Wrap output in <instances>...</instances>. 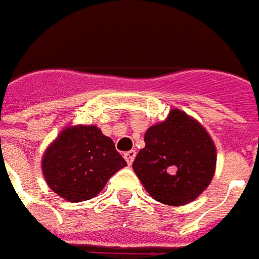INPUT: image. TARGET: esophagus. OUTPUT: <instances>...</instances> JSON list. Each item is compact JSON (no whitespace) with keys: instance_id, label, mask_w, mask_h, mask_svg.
Instances as JSON below:
<instances>
[{"instance_id":"obj_1","label":"esophagus","mask_w":259,"mask_h":259,"mask_svg":"<svg viewBox=\"0 0 259 259\" xmlns=\"http://www.w3.org/2000/svg\"><path fill=\"white\" fill-rule=\"evenodd\" d=\"M135 156H137V152H135V150H128V152L124 153V157H125V160L128 164H131V163L134 162Z\"/></svg>"}]
</instances>
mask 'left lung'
Returning a JSON list of instances; mask_svg holds the SVG:
<instances>
[{
  "label": "left lung",
  "instance_id": "obj_1",
  "mask_svg": "<svg viewBox=\"0 0 259 259\" xmlns=\"http://www.w3.org/2000/svg\"><path fill=\"white\" fill-rule=\"evenodd\" d=\"M144 139L133 168L153 199L181 206L206 190L216 170V146L201 122L173 109Z\"/></svg>",
  "mask_w": 259,
  "mask_h": 259
}]
</instances>
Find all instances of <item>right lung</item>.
<instances>
[{
  "label": "right lung",
  "mask_w": 259,
  "mask_h": 259,
  "mask_svg": "<svg viewBox=\"0 0 259 259\" xmlns=\"http://www.w3.org/2000/svg\"><path fill=\"white\" fill-rule=\"evenodd\" d=\"M113 139L96 125H68L46 149L41 171L50 190L68 202L96 197L107 180L125 167Z\"/></svg>",
  "instance_id": "1"
}]
</instances>
